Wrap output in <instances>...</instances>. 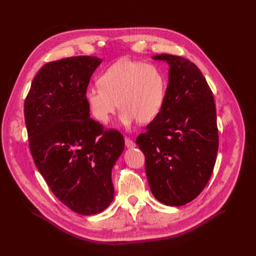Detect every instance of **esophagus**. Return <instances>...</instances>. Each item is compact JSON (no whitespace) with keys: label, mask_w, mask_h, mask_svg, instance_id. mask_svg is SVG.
<instances>
[{"label":"esophagus","mask_w":256,"mask_h":256,"mask_svg":"<svg viewBox=\"0 0 256 256\" xmlns=\"http://www.w3.org/2000/svg\"><path fill=\"white\" fill-rule=\"evenodd\" d=\"M125 144L127 148H134L136 147V144L132 140H130L129 138H125Z\"/></svg>","instance_id":"1"}]
</instances>
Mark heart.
<instances>
[{"label":"heart","mask_w":256,"mask_h":256,"mask_svg":"<svg viewBox=\"0 0 256 256\" xmlns=\"http://www.w3.org/2000/svg\"><path fill=\"white\" fill-rule=\"evenodd\" d=\"M99 84L85 90L84 98L94 118L103 125L109 124L118 106L120 118L125 126L136 120L151 123L162 112L166 78L156 66L120 59L102 72Z\"/></svg>","instance_id":"1"}]
</instances>
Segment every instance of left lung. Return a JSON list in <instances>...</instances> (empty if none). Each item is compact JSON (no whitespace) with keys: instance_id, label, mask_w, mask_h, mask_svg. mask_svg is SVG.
<instances>
[{"instance_id":"obj_1","label":"left lung","mask_w":256,"mask_h":256,"mask_svg":"<svg viewBox=\"0 0 256 256\" xmlns=\"http://www.w3.org/2000/svg\"><path fill=\"white\" fill-rule=\"evenodd\" d=\"M170 66L162 112L136 138L153 196L181 206L203 190L218 147L214 96L197 66L186 58L156 55Z\"/></svg>"}]
</instances>
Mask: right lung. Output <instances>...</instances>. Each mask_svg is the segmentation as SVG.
Returning <instances> with one entry per match:
<instances>
[{
    "label": "right lung",
    "mask_w": 256,
    "mask_h": 256,
    "mask_svg": "<svg viewBox=\"0 0 256 256\" xmlns=\"http://www.w3.org/2000/svg\"><path fill=\"white\" fill-rule=\"evenodd\" d=\"M102 59L64 58L46 64L25 100V122L35 166L70 210L90 216L114 200L112 168L125 147L123 136L90 118L84 98Z\"/></svg>",
    "instance_id": "1"
}]
</instances>
